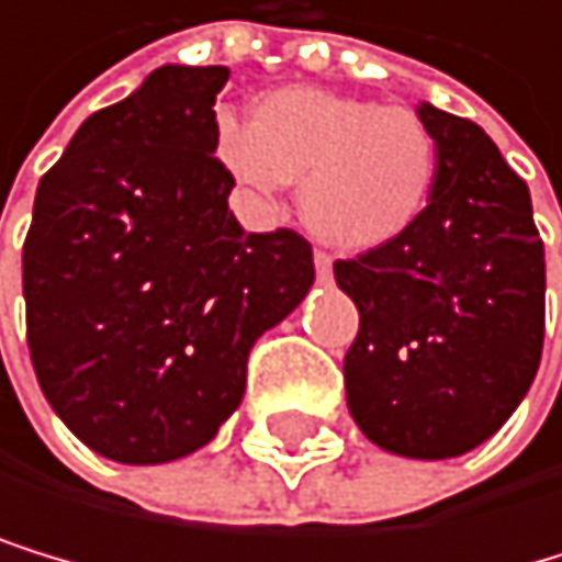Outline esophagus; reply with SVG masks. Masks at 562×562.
<instances>
[{
	"label": "esophagus",
	"mask_w": 562,
	"mask_h": 562,
	"mask_svg": "<svg viewBox=\"0 0 562 562\" xmlns=\"http://www.w3.org/2000/svg\"><path fill=\"white\" fill-rule=\"evenodd\" d=\"M313 263H316L319 281H326L329 274H334V260H329V254H323V249H316V254H313Z\"/></svg>",
	"instance_id": "1"
}]
</instances>
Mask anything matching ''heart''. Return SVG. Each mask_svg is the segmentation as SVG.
<instances>
[{
    "label": "heart",
    "instance_id": "1",
    "mask_svg": "<svg viewBox=\"0 0 562 562\" xmlns=\"http://www.w3.org/2000/svg\"><path fill=\"white\" fill-rule=\"evenodd\" d=\"M215 153L257 201L302 180L305 225L347 254L403 239L435 198L441 162L435 132L414 110L313 86L263 97L249 124L225 121Z\"/></svg>",
    "mask_w": 562,
    "mask_h": 562
}]
</instances>
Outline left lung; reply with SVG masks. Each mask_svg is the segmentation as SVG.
<instances>
[{
    "mask_svg": "<svg viewBox=\"0 0 562 562\" xmlns=\"http://www.w3.org/2000/svg\"><path fill=\"white\" fill-rule=\"evenodd\" d=\"M417 114L441 156L424 218L334 263L361 316L344 385L368 441L452 459L497 435L539 372L546 254L528 187L483 127L430 103Z\"/></svg>",
    "mask_w": 562,
    "mask_h": 562,
    "instance_id": "1",
    "label": "left lung"
}]
</instances>
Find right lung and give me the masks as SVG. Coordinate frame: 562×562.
I'll return each instance as SVG.
<instances>
[{
  "label": "right lung",
  "mask_w": 562,
  "mask_h": 562,
  "mask_svg": "<svg viewBox=\"0 0 562 562\" xmlns=\"http://www.w3.org/2000/svg\"><path fill=\"white\" fill-rule=\"evenodd\" d=\"M225 65H162L41 177L23 243L41 393L93 452L173 462L243 403L246 358L313 288L292 228L243 233L215 159Z\"/></svg>",
  "instance_id": "obj_1"
}]
</instances>
